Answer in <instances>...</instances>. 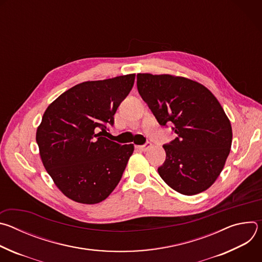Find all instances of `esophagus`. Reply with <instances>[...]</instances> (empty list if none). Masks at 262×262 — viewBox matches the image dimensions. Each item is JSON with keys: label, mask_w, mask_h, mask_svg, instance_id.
Listing matches in <instances>:
<instances>
[{"label": "esophagus", "mask_w": 262, "mask_h": 262, "mask_svg": "<svg viewBox=\"0 0 262 262\" xmlns=\"http://www.w3.org/2000/svg\"><path fill=\"white\" fill-rule=\"evenodd\" d=\"M152 146V144L150 143V142H147L146 144H144V145H141V146H139V149L140 150H142V151H147L149 148H150Z\"/></svg>", "instance_id": "obj_1"}]
</instances>
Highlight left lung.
I'll list each match as a JSON object with an SVG mask.
<instances>
[{"label": "left lung", "mask_w": 262, "mask_h": 262, "mask_svg": "<svg viewBox=\"0 0 262 262\" xmlns=\"http://www.w3.org/2000/svg\"><path fill=\"white\" fill-rule=\"evenodd\" d=\"M139 94L162 126L176 138L163 147L162 179L174 191L192 196L216 180L229 156L232 128L214 95L198 82L170 74L138 73Z\"/></svg>", "instance_id": "8db88e82"}]
</instances>
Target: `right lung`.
<instances>
[{
    "instance_id": "add662e5",
    "label": "right lung",
    "mask_w": 262,
    "mask_h": 262,
    "mask_svg": "<svg viewBox=\"0 0 262 262\" xmlns=\"http://www.w3.org/2000/svg\"><path fill=\"white\" fill-rule=\"evenodd\" d=\"M136 74L78 84L46 110L36 132L42 164L69 199L95 204L119 183L134 144L120 145L104 136L130 92Z\"/></svg>"
}]
</instances>
